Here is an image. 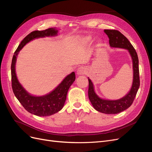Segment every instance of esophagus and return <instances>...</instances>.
I'll use <instances>...</instances> for the list:
<instances>
[{
    "mask_svg": "<svg viewBox=\"0 0 152 152\" xmlns=\"http://www.w3.org/2000/svg\"><path fill=\"white\" fill-rule=\"evenodd\" d=\"M77 74L78 75H84L86 73V68H84V67H80L78 68L77 70Z\"/></svg>",
    "mask_w": 152,
    "mask_h": 152,
    "instance_id": "esophagus-1",
    "label": "esophagus"
}]
</instances>
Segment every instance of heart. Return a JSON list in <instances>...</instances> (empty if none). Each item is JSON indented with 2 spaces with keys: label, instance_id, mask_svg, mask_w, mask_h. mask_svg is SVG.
<instances>
[{
  "label": "heart",
  "instance_id": "obj_1",
  "mask_svg": "<svg viewBox=\"0 0 152 152\" xmlns=\"http://www.w3.org/2000/svg\"><path fill=\"white\" fill-rule=\"evenodd\" d=\"M86 40H87V41H89V40H91V38H90V37H87V38H86Z\"/></svg>",
  "mask_w": 152,
  "mask_h": 152
}]
</instances>
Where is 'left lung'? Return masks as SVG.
<instances>
[{
  "label": "left lung",
  "mask_w": 152,
  "mask_h": 152,
  "mask_svg": "<svg viewBox=\"0 0 152 152\" xmlns=\"http://www.w3.org/2000/svg\"><path fill=\"white\" fill-rule=\"evenodd\" d=\"M104 33L109 38V44L112 48L126 49L132 59L133 82L132 87L122 98L118 100H106L100 98L95 93L93 82L89 80L88 96L93 107L97 111L106 114H117L131 107L136 97L140 85L139 75V60L135 49L129 40L120 31L116 30H104Z\"/></svg>",
  "instance_id": "left-lung-1"
}]
</instances>
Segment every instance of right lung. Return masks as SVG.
Instances as JSON below:
<instances>
[{"label":"right lung","instance_id":"right-lung-1","mask_svg":"<svg viewBox=\"0 0 152 152\" xmlns=\"http://www.w3.org/2000/svg\"><path fill=\"white\" fill-rule=\"evenodd\" d=\"M58 30L54 28L31 31L23 39L13 55L11 63V82L13 93L23 107L28 112L35 115L49 116L62 109L66 99L68 91L75 80V72L67 75L61 83L50 93L43 96L30 95L18 81L15 72V64L18 53L24 45L36 38L57 35Z\"/></svg>","mask_w":152,"mask_h":152}]
</instances>
